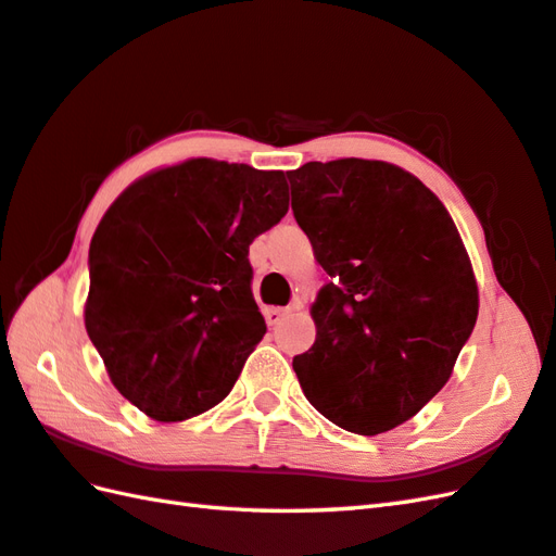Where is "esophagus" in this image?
Returning <instances> with one entry per match:
<instances>
[{"instance_id": "obj_1", "label": "esophagus", "mask_w": 556, "mask_h": 556, "mask_svg": "<svg viewBox=\"0 0 556 556\" xmlns=\"http://www.w3.org/2000/svg\"><path fill=\"white\" fill-rule=\"evenodd\" d=\"M293 313V307H265V319L269 327L281 325L283 317H289Z\"/></svg>"}]
</instances>
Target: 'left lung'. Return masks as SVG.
<instances>
[{"label": "left lung", "instance_id": "1", "mask_svg": "<svg viewBox=\"0 0 556 556\" xmlns=\"http://www.w3.org/2000/svg\"><path fill=\"white\" fill-rule=\"evenodd\" d=\"M287 177L295 223L331 277L295 377L341 429L391 431L443 389L473 331L479 289L459 231L435 193L391 163H305Z\"/></svg>", "mask_w": 556, "mask_h": 556}]
</instances>
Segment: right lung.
<instances>
[{
  "label": "right lung",
  "mask_w": 556,
  "mask_h": 556,
  "mask_svg": "<svg viewBox=\"0 0 556 556\" xmlns=\"http://www.w3.org/2000/svg\"><path fill=\"white\" fill-rule=\"evenodd\" d=\"M287 211L283 173L193 159L141 177L103 215L85 327L144 415L185 421L229 395L267 331L249 247Z\"/></svg>",
  "instance_id": "add662e5"
}]
</instances>
